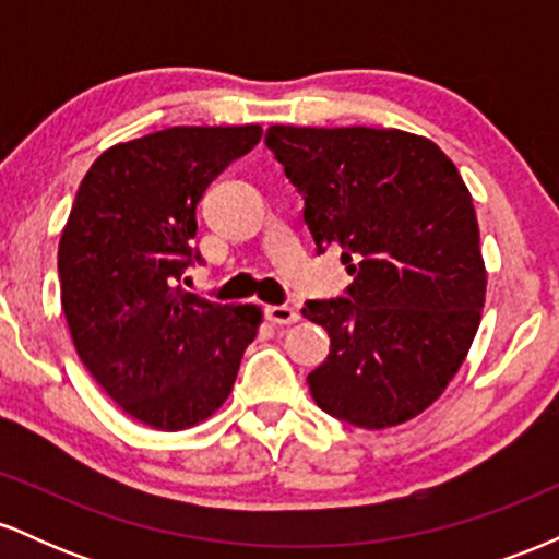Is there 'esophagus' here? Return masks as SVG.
<instances>
[{"instance_id":"esophagus-1","label":"esophagus","mask_w":559,"mask_h":559,"mask_svg":"<svg viewBox=\"0 0 559 559\" xmlns=\"http://www.w3.org/2000/svg\"><path fill=\"white\" fill-rule=\"evenodd\" d=\"M265 318L275 325H292V323H297V320H299V312L294 310V307H288V305H273V307H267V310H265Z\"/></svg>"}]
</instances>
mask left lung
<instances>
[{
	"label": "left lung",
	"mask_w": 559,
	"mask_h": 559,
	"mask_svg": "<svg viewBox=\"0 0 559 559\" xmlns=\"http://www.w3.org/2000/svg\"><path fill=\"white\" fill-rule=\"evenodd\" d=\"M267 150L305 199L346 297L307 301L331 352L307 376L323 413L378 431L444 394L476 338L486 265L473 197L431 139L400 128L271 126Z\"/></svg>",
	"instance_id": "8db88e82"
}]
</instances>
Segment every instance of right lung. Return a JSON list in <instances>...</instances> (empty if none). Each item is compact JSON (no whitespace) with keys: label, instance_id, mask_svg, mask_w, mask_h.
Returning a JSON list of instances; mask_svg holds the SVG:
<instances>
[{"label":"right lung","instance_id":"obj_1","mask_svg":"<svg viewBox=\"0 0 559 559\" xmlns=\"http://www.w3.org/2000/svg\"><path fill=\"white\" fill-rule=\"evenodd\" d=\"M262 136L260 126H176L94 159L60 236L70 338L94 381L133 420L183 431L221 409L258 305L183 292L207 186Z\"/></svg>","mask_w":559,"mask_h":559}]
</instances>
